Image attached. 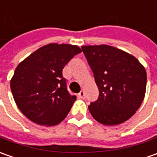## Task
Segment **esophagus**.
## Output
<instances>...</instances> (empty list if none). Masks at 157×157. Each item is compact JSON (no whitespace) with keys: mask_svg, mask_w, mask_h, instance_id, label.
<instances>
[{"mask_svg":"<svg viewBox=\"0 0 157 157\" xmlns=\"http://www.w3.org/2000/svg\"><path fill=\"white\" fill-rule=\"evenodd\" d=\"M78 97L79 99H85V92H84V91H81L79 94H78Z\"/></svg>","mask_w":157,"mask_h":157,"instance_id":"34e87169","label":"esophagus"}]
</instances>
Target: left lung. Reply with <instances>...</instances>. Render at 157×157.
Listing matches in <instances>:
<instances>
[{
    "label": "left lung",
    "mask_w": 157,
    "mask_h": 157,
    "mask_svg": "<svg viewBox=\"0 0 157 157\" xmlns=\"http://www.w3.org/2000/svg\"><path fill=\"white\" fill-rule=\"evenodd\" d=\"M82 51L99 88L98 100L88 106L100 123H123L142 105L147 85L146 70L128 52L107 44L84 45Z\"/></svg>",
    "instance_id": "8db88e82"
}]
</instances>
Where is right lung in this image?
Segmentation results:
<instances>
[{
    "label": "right lung",
    "instance_id": "add662e5",
    "mask_svg": "<svg viewBox=\"0 0 157 157\" xmlns=\"http://www.w3.org/2000/svg\"><path fill=\"white\" fill-rule=\"evenodd\" d=\"M77 45L49 44L17 65L10 80L15 104L32 122L46 127L59 124L76 100L66 89L62 71L75 55Z\"/></svg>",
    "mask_w": 157,
    "mask_h": 157
}]
</instances>
